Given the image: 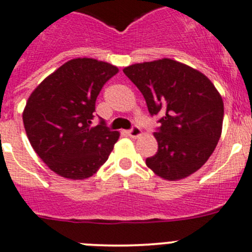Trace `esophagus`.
<instances>
[{"instance_id":"obj_1","label":"esophagus","mask_w":252,"mask_h":252,"mask_svg":"<svg viewBox=\"0 0 252 252\" xmlns=\"http://www.w3.org/2000/svg\"><path fill=\"white\" fill-rule=\"evenodd\" d=\"M128 135L130 136V138H138V136L141 135V129L139 128V126H134L130 130H128Z\"/></svg>"}]
</instances>
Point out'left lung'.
I'll return each mask as SVG.
<instances>
[{
    "label": "left lung",
    "mask_w": 252,
    "mask_h": 252,
    "mask_svg": "<svg viewBox=\"0 0 252 252\" xmlns=\"http://www.w3.org/2000/svg\"><path fill=\"white\" fill-rule=\"evenodd\" d=\"M123 72L143 94L151 116H161L154 133L158 153L146 158V166L167 181L199 170L213 154L223 128V98L213 82L167 58L133 64Z\"/></svg>",
    "instance_id": "obj_1"
}]
</instances>
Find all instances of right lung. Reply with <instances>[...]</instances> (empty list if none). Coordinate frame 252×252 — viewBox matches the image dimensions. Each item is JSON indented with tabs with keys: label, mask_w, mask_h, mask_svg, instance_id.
I'll use <instances>...</instances> for the list:
<instances>
[{
	"label": "right lung",
	"mask_w": 252,
	"mask_h": 252,
	"mask_svg": "<svg viewBox=\"0 0 252 252\" xmlns=\"http://www.w3.org/2000/svg\"><path fill=\"white\" fill-rule=\"evenodd\" d=\"M118 71L96 59H72L29 96L23 111L29 143L61 177L86 180L108 160L119 133L109 130L103 121L96 126L91 123L97 96Z\"/></svg>",
	"instance_id": "add662e5"
}]
</instances>
